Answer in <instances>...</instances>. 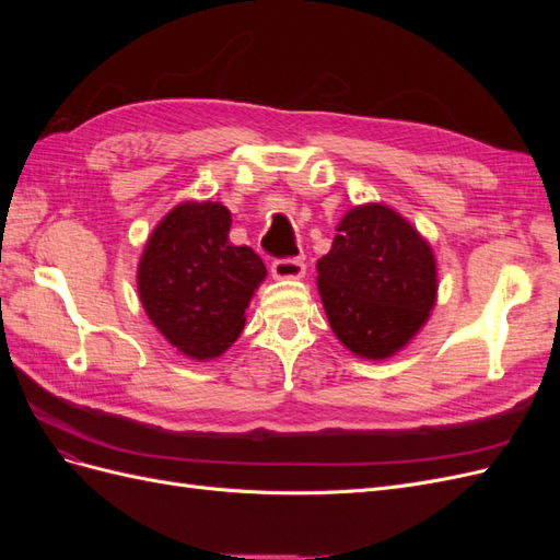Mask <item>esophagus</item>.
Listing matches in <instances>:
<instances>
[{"instance_id":"obj_1","label":"esophagus","mask_w":560,"mask_h":560,"mask_svg":"<svg viewBox=\"0 0 560 560\" xmlns=\"http://www.w3.org/2000/svg\"><path fill=\"white\" fill-rule=\"evenodd\" d=\"M270 273L276 280H299L306 276V264L303 259H276L270 266Z\"/></svg>"}]
</instances>
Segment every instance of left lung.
<instances>
[{
    "label": "left lung",
    "mask_w": 560,
    "mask_h": 560,
    "mask_svg": "<svg viewBox=\"0 0 560 560\" xmlns=\"http://www.w3.org/2000/svg\"><path fill=\"white\" fill-rule=\"evenodd\" d=\"M439 276L432 245L383 202L350 208L331 249L317 261V292L329 325L350 352L387 360L430 319Z\"/></svg>",
    "instance_id": "8db88e82"
}]
</instances>
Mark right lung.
Here are the masks:
<instances>
[{
    "instance_id": "obj_1",
    "label": "right lung",
    "mask_w": 560,
    "mask_h": 560,
    "mask_svg": "<svg viewBox=\"0 0 560 560\" xmlns=\"http://www.w3.org/2000/svg\"><path fill=\"white\" fill-rule=\"evenodd\" d=\"M229 231L231 212L222 202L184 200L151 231L138 264V294L151 325L198 362L231 348L266 280L259 254L233 245Z\"/></svg>"
}]
</instances>
